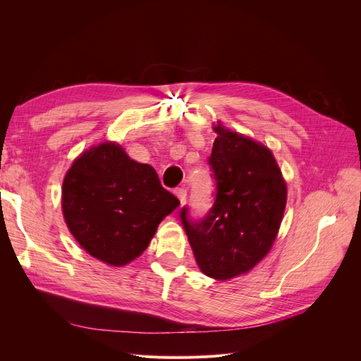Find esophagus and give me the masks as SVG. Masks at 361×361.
Returning a JSON list of instances; mask_svg holds the SVG:
<instances>
[{"mask_svg":"<svg viewBox=\"0 0 361 361\" xmlns=\"http://www.w3.org/2000/svg\"><path fill=\"white\" fill-rule=\"evenodd\" d=\"M174 194H176V197L179 199V202L183 204L185 200H187V190L185 188H178L176 191H174Z\"/></svg>","mask_w":361,"mask_h":361,"instance_id":"esophagus-1","label":"esophagus"}]
</instances>
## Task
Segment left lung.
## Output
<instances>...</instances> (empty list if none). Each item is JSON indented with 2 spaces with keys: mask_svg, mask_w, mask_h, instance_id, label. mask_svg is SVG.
Listing matches in <instances>:
<instances>
[{
  "mask_svg": "<svg viewBox=\"0 0 361 361\" xmlns=\"http://www.w3.org/2000/svg\"><path fill=\"white\" fill-rule=\"evenodd\" d=\"M209 166L215 202L202 220H180L203 274L228 280L256 267L274 244L288 190L272 152L257 141L214 126Z\"/></svg>",
  "mask_w": 361,
  "mask_h": 361,
  "instance_id": "1",
  "label": "left lung"
}]
</instances>
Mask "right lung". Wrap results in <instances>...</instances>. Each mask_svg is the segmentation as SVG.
<instances>
[{"mask_svg":"<svg viewBox=\"0 0 361 361\" xmlns=\"http://www.w3.org/2000/svg\"><path fill=\"white\" fill-rule=\"evenodd\" d=\"M179 200L162 188L149 164L105 141L76 158L61 190L63 216L90 256L123 267L138 257Z\"/></svg>","mask_w":361,"mask_h":361,"instance_id":"1","label":"right lung"}]
</instances>
